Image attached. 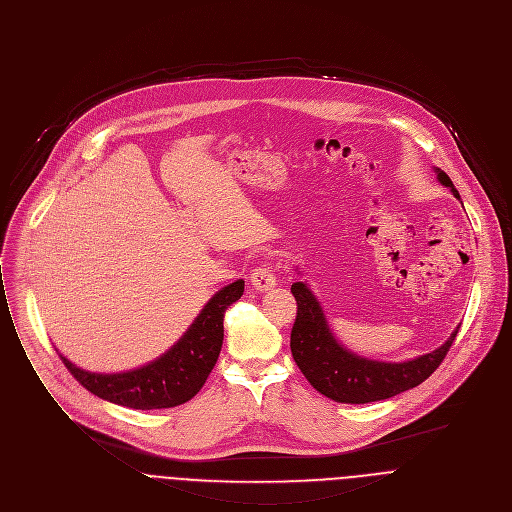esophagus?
<instances>
[{
	"instance_id": "34e87169",
	"label": "esophagus",
	"mask_w": 512,
	"mask_h": 512,
	"mask_svg": "<svg viewBox=\"0 0 512 512\" xmlns=\"http://www.w3.org/2000/svg\"><path fill=\"white\" fill-rule=\"evenodd\" d=\"M250 282L254 284V288H256L258 292H266V290H270V288L276 284V276H274V272L270 270L268 264H260V266H256V268L252 270Z\"/></svg>"
}]
</instances>
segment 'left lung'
Returning a JSON list of instances; mask_svg holds the SVG:
<instances>
[{
  "instance_id": "8db88e82",
  "label": "left lung",
  "mask_w": 512,
  "mask_h": 512,
  "mask_svg": "<svg viewBox=\"0 0 512 512\" xmlns=\"http://www.w3.org/2000/svg\"><path fill=\"white\" fill-rule=\"evenodd\" d=\"M436 173L438 181L450 187L454 197L460 199L452 179L442 169H436ZM290 292L298 306L290 333L292 357L319 393L339 403L379 401L420 385L440 367L460 329L456 327L448 341L432 353L399 363L375 361L349 351L335 339L321 302L309 284L294 282Z\"/></svg>"
}]
</instances>
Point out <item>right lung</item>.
<instances>
[{
	"label": "right lung",
	"mask_w": 512,
	"mask_h": 512,
	"mask_svg": "<svg viewBox=\"0 0 512 512\" xmlns=\"http://www.w3.org/2000/svg\"><path fill=\"white\" fill-rule=\"evenodd\" d=\"M244 294V280L218 290L181 339L155 361L121 373H92L60 359L74 379L100 399L133 410H163L189 401L206 383L224 343V313Z\"/></svg>",
	"instance_id": "1"
}]
</instances>
